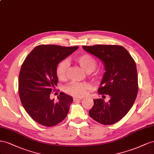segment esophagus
Returning <instances> with one entry per match:
<instances>
[{"label": "esophagus", "mask_w": 154, "mask_h": 154, "mask_svg": "<svg viewBox=\"0 0 154 154\" xmlns=\"http://www.w3.org/2000/svg\"><path fill=\"white\" fill-rule=\"evenodd\" d=\"M81 98H78V97H73V100L74 101H79V100H81Z\"/></svg>", "instance_id": "obj_1"}]
</instances>
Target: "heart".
<instances>
[{
	"label": "heart",
	"mask_w": 154,
	"mask_h": 154,
	"mask_svg": "<svg viewBox=\"0 0 154 154\" xmlns=\"http://www.w3.org/2000/svg\"><path fill=\"white\" fill-rule=\"evenodd\" d=\"M76 62L86 73H90L94 72L97 66V61L91 55L85 54L78 56L75 58ZM68 63L66 60H63L59 63L56 68V74L58 79L61 81L65 80L67 77ZM93 77L98 79L101 77V74L99 72L93 73ZM91 86L86 82H72L64 88V91L67 94L72 96L81 97L87 94V91L90 90Z\"/></svg>",
	"instance_id": "1"
}]
</instances>
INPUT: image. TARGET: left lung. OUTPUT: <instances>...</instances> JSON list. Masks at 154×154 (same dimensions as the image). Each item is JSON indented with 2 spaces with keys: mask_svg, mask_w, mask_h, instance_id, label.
<instances>
[{
  "mask_svg": "<svg viewBox=\"0 0 154 154\" xmlns=\"http://www.w3.org/2000/svg\"><path fill=\"white\" fill-rule=\"evenodd\" d=\"M83 49L103 61L105 72L98 93L109 95L94 100L90 116L95 121L110 125L120 121L129 112L138 92V79L134 59L124 47L119 45L83 46Z\"/></svg>",
  "mask_w": 154,
  "mask_h": 154,
  "instance_id": "left-lung-1",
  "label": "left lung"
}]
</instances>
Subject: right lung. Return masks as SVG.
<instances>
[{
    "mask_svg": "<svg viewBox=\"0 0 154 154\" xmlns=\"http://www.w3.org/2000/svg\"><path fill=\"white\" fill-rule=\"evenodd\" d=\"M78 46L39 45L26 57L19 76V94L28 115L38 124L53 126L66 117L72 97L60 92L59 101L50 99L51 91L57 85L56 68L58 64Z\"/></svg>",
    "mask_w": 154,
    "mask_h": 154,
    "instance_id": "add662e5",
    "label": "right lung"
}]
</instances>
